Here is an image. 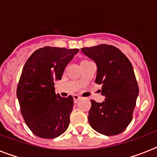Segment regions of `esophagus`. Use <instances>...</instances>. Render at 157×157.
Masks as SVG:
<instances>
[{"label": "esophagus", "mask_w": 157, "mask_h": 157, "mask_svg": "<svg viewBox=\"0 0 157 157\" xmlns=\"http://www.w3.org/2000/svg\"><path fill=\"white\" fill-rule=\"evenodd\" d=\"M73 98H74V103H77V101H78L79 99H81V96H79L78 94H74Z\"/></svg>", "instance_id": "esophagus-1"}]
</instances>
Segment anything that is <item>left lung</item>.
<instances>
[{
	"instance_id": "8db88e82",
	"label": "left lung",
	"mask_w": 157,
	"mask_h": 157,
	"mask_svg": "<svg viewBox=\"0 0 157 157\" xmlns=\"http://www.w3.org/2000/svg\"><path fill=\"white\" fill-rule=\"evenodd\" d=\"M81 52L95 62V82L102 85V103L91 100L89 123L95 131L107 136L124 131L131 122L139 95L134 68L125 55L113 45L102 44L85 47Z\"/></svg>"
}]
</instances>
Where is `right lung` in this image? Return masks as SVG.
<instances>
[{"instance_id": "1", "label": "right lung", "mask_w": 157, "mask_h": 157, "mask_svg": "<svg viewBox=\"0 0 157 157\" xmlns=\"http://www.w3.org/2000/svg\"><path fill=\"white\" fill-rule=\"evenodd\" d=\"M78 49L45 47L33 52L24 64L17 87L21 113L31 131L43 139H54L68 128L73 98L55 94L54 82Z\"/></svg>"}]
</instances>
